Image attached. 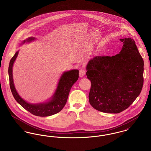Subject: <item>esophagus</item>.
<instances>
[{
  "label": "esophagus",
  "instance_id": "34e87169",
  "mask_svg": "<svg viewBox=\"0 0 151 151\" xmlns=\"http://www.w3.org/2000/svg\"><path fill=\"white\" fill-rule=\"evenodd\" d=\"M85 74H86V70L84 68H81L80 70V71H79V76L81 78H82V77H83L85 75Z\"/></svg>",
  "mask_w": 151,
  "mask_h": 151
}]
</instances>
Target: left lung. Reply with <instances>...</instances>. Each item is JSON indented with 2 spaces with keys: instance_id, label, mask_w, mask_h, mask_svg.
Wrapping results in <instances>:
<instances>
[{
  "instance_id": "left-lung-1",
  "label": "left lung",
  "mask_w": 151,
  "mask_h": 151,
  "mask_svg": "<svg viewBox=\"0 0 151 151\" xmlns=\"http://www.w3.org/2000/svg\"><path fill=\"white\" fill-rule=\"evenodd\" d=\"M122 50L114 56H96L86 65L91 82L90 104L104 113H119L140 94L143 86L144 61L135 41L120 39Z\"/></svg>"
}]
</instances>
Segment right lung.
Masks as SVG:
<instances>
[{
    "instance_id": "add662e5",
    "label": "right lung",
    "mask_w": 151,
    "mask_h": 151,
    "mask_svg": "<svg viewBox=\"0 0 151 151\" xmlns=\"http://www.w3.org/2000/svg\"><path fill=\"white\" fill-rule=\"evenodd\" d=\"M35 40V38L34 37H29L22 42H31ZM18 53L19 51H17L14 57L11 58L8 67L9 86L14 99L22 107L32 114L36 116H47L54 115L59 112L64 108L66 104L71 87L79 78V70H72L63 73L59 81L57 89L52 96L51 100L49 102L37 104H31L24 100L17 93L14 88L12 75V67Z\"/></svg>"
}]
</instances>
